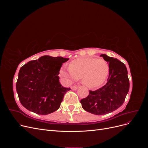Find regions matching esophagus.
I'll return each instance as SVG.
<instances>
[{
	"label": "esophagus",
	"instance_id": "obj_1",
	"mask_svg": "<svg viewBox=\"0 0 148 148\" xmlns=\"http://www.w3.org/2000/svg\"><path fill=\"white\" fill-rule=\"evenodd\" d=\"M71 89H72V90H77V89H78V86H71Z\"/></svg>",
	"mask_w": 148,
	"mask_h": 148
}]
</instances>
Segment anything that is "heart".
Wrapping results in <instances>:
<instances>
[{"label": "heart", "mask_w": 148, "mask_h": 148, "mask_svg": "<svg viewBox=\"0 0 148 148\" xmlns=\"http://www.w3.org/2000/svg\"><path fill=\"white\" fill-rule=\"evenodd\" d=\"M109 71V65L104 60L85 57L73 60L69 65V69L64 67L59 74L67 83L82 79V83L86 86L95 88L104 83Z\"/></svg>", "instance_id": "1"}]
</instances>
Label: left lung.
Segmentation results:
<instances>
[{"label": "left lung", "instance_id": "obj_1", "mask_svg": "<svg viewBox=\"0 0 148 148\" xmlns=\"http://www.w3.org/2000/svg\"><path fill=\"white\" fill-rule=\"evenodd\" d=\"M101 57L109 64L107 82L96 91H89V95L80 101L84 110L98 115L112 112L119 108L124 102L130 88L125 65L106 54H101Z\"/></svg>", "mask_w": 148, "mask_h": 148}]
</instances>
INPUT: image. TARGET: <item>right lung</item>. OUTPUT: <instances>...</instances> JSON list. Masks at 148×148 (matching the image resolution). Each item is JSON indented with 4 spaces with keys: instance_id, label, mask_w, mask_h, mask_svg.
<instances>
[{
    "instance_id": "right-lung-1",
    "label": "right lung",
    "mask_w": 148,
    "mask_h": 148,
    "mask_svg": "<svg viewBox=\"0 0 148 148\" xmlns=\"http://www.w3.org/2000/svg\"><path fill=\"white\" fill-rule=\"evenodd\" d=\"M69 59L42 56L21 67L16 89L21 104L39 115H47L60 106L65 93L70 88L62 86L59 71Z\"/></svg>"
}]
</instances>
